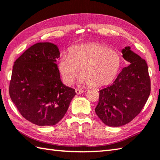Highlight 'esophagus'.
<instances>
[{
    "mask_svg": "<svg viewBox=\"0 0 160 160\" xmlns=\"http://www.w3.org/2000/svg\"><path fill=\"white\" fill-rule=\"evenodd\" d=\"M83 92H84V91L82 89H76V93H77V94H81V93H82Z\"/></svg>",
    "mask_w": 160,
    "mask_h": 160,
    "instance_id": "esophagus-1",
    "label": "esophagus"
}]
</instances>
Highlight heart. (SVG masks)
Listing matches in <instances>:
<instances>
[{
    "instance_id": "obj_1",
    "label": "heart",
    "mask_w": 160,
    "mask_h": 160,
    "mask_svg": "<svg viewBox=\"0 0 160 160\" xmlns=\"http://www.w3.org/2000/svg\"><path fill=\"white\" fill-rule=\"evenodd\" d=\"M121 63L119 53L108 46L100 43H83L71 47L68 55H61L58 67L68 85L74 83L80 69V83L101 87L114 79Z\"/></svg>"
}]
</instances>
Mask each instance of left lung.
Segmentation results:
<instances>
[{"instance_id": "8db88e82", "label": "left lung", "mask_w": 160, "mask_h": 160, "mask_svg": "<svg viewBox=\"0 0 160 160\" xmlns=\"http://www.w3.org/2000/svg\"><path fill=\"white\" fill-rule=\"evenodd\" d=\"M124 67L114 82L99 91L95 112L103 123L119 127L138 115L151 93V80L146 62L134 52L130 46L122 49Z\"/></svg>"}]
</instances>
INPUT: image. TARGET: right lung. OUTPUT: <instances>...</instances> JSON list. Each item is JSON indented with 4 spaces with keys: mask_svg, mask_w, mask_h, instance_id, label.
<instances>
[{
    "mask_svg": "<svg viewBox=\"0 0 160 160\" xmlns=\"http://www.w3.org/2000/svg\"><path fill=\"white\" fill-rule=\"evenodd\" d=\"M59 56L57 45L39 42L27 49L13 66L9 96L20 114L37 126L57 124L76 95L62 82L56 64Z\"/></svg>",
    "mask_w": 160,
    "mask_h": 160,
    "instance_id": "obj_1",
    "label": "right lung"
}]
</instances>
